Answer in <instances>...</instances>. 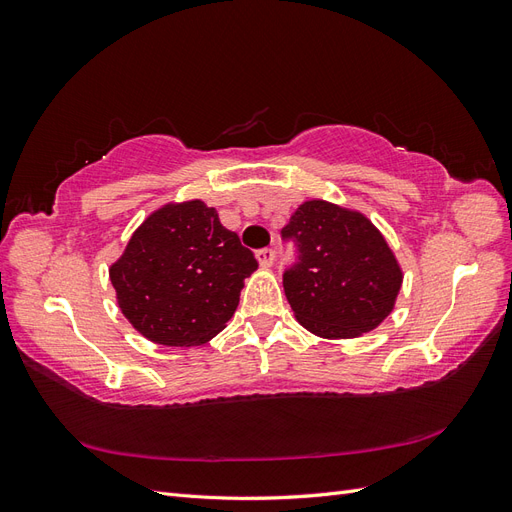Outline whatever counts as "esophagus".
I'll return each mask as SVG.
<instances>
[{"instance_id":"34e87169","label":"esophagus","mask_w":512,"mask_h":512,"mask_svg":"<svg viewBox=\"0 0 512 512\" xmlns=\"http://www.w3.org/2000/svg\"><path fill=\"white\" fill-rule=\"evenodd\" d=\"M256 258H258V262L262 267H273V262H275V250L273 247H262V250H258L256 252Z\"/></svg>"}]
</instances>
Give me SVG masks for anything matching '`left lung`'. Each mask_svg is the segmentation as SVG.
Instances as JSON below:
<instances>
[{
  "label": "left lung",
  "instance_id": "obj_1",
  "mask_svg": "<svg viewBox=\"0 0 512 512\" xmlns=\"http://www.w3.org/2000/svg\"><path fill=\"white\" fill-rule=\"evenodd\" d=\"M282 239L297 245L284 292L307 331L327 339L359 337L393 312L404 273L363 213L307 200L282 228Z\"/></svg>",
  "mask_w": 512,
  "mask_h": 512
}]
</instances>
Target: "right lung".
Here are the masks:
<instances>
[{"instance_id":"obj_1","label":"right lung","mask_w":512,"mask_h":512,"mask_svg":"<svg viewBox=\"0 0 512 512\" xmlns=\"http://www.w3.org/2000/svg\"><path fill=\"white\" fill-rule=\"evenodd\" d=\"M256 269L218 211L188 200L153 211L108 275L138 333L162 346H198L226 327Z\"/></svg>"}]
</instances>
